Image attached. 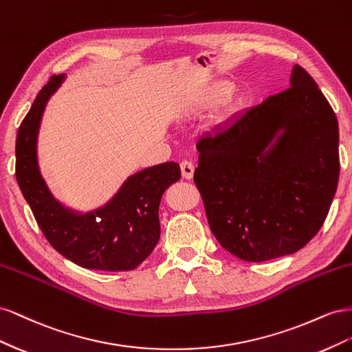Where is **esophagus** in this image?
Here are the masks:
<instances>
[{
    "label": "esophagus",
    "mask_w": 352,
    "mask_h": 352,
    "mask_svg": "<svg viewBox=\"0 0 352 352\" xmlns=\"http://www.w3.org/2000/svg\"><path fill=\"white\" fill-rule=\"evenodd\" d=\"M180 170H182V176L185 179H192L194 177V172H195V167L190 162H182L180 163Z\"/></svg>",
    "instance_id": "1"
}]
</instances>
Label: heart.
<instances>
[{"instance_id": "heart-1", "label": "heart", "mask_w": 352, "mask_h": 352, "mask_svg": "<svg viewBox=\"0 0 352 352\" xmlns=\"http://www.w3.org/2000/svg\"><path fill=\"white\" fill-rule=\"evenodd\" d=\"M235 91V83L219 79L212 80L204 87L195 88L188 92L185 97L179 101L176 107V114L179 119H198L211 111L223 109L212 120L214 131H226L238 120V117L247 107V97Z\"/></svg>"}]
</instances>
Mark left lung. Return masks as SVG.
Returning <instances> with one entry per match:
<instances>
[{"instance_id": "obj_1", "label": "left lung", "mask_w": 352, "mask_h": 352, "mask_svg": "<svg viewBox=\"0 0 352 352\" xmlns=\"http://www.w3.org/2000/svg\"><path fill=\"white\" fill-rule=\"evenodd\" d=\"M289 87L197 144L194 180L210 229L243 261L301 250L336 192V116L302 67H292Z\"/></svg>"}]
</instances>
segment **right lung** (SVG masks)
Here are the masks:
<instances>
[{"label":"right lung","mask_w":352,"mask_h":352,"mask_svg":"<svg viewBox=\"0 0 352 352\" xmlns=\"http://www.w3.org/2000/svg\"><path fill=\"white\" fill-rule=\"evenodd\" d=\"M66 80L52 76L36 98L16 140V179L52 248L83 269L127 272L153 252L160 239L158 208L164 190L180 179V167L167 162L140 170L119 190L89 211L63 204L50 190L38 164V133L51 95Z\"/></svg>","instance_id":"add662e5"}]
</instances>
